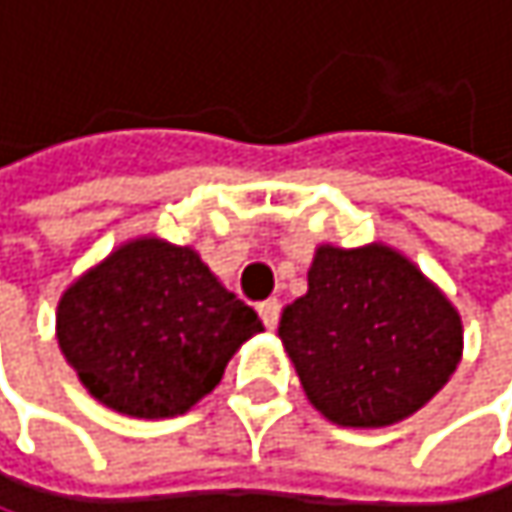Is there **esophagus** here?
<instances>
[{
	"label": "esophagus",
	"mask_w": 512,
	"mask_h": 512,
	"mask_svg": "<svg viewBox=\"0 0 512 512\" xmlns=\"http://www.w3.org/2000/svg\"><path fill=\"white\" fill-rule=\"evenodd\" d=\"M279 312H282V303H279V300H267V303H261V306H258V315H261V321H264V327H267V330H276V324H279Z\"/></svg>",
	"instance_id": "34e87169"
}]
</instances>
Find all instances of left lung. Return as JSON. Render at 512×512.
<instances>
[{"instance_id":"obj_1","label":"left lung","mask_w":512,"mask_h":512,"mask_svg":"<svg viewBox=\"0 0 512 512\" xmlns=\"http://www.w3.org/2000/svg\"><path fill=\"white\" fill-rule=\"evenodd\" d=\"M279 339L309 402L336 426L381 429L417 414L462 360V318L402 251L318 245L309 291Z\"/></svg>"}]
</instances>
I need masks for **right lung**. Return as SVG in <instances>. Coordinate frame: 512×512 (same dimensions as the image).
<instances>
[{"label":"right lung","instance_id":"1","mask_svg":"<svg viewBox=\"0 0 512 512\" xmlns=\"http://www.w3.org/2000/svg\"><path fill=\"white\" fill-rule=\"evenodd\" d=\"M264 324L191 245L137 236L74 279L56 306V339L101 405L164 420L212 393L230 357Z\"/></svg>","mask_w":512,"mask_h":512}]
</instances>
